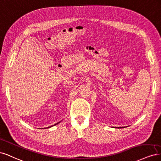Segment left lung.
Wrapping results in <instances>:
<instances>
[{
    "instance_id": "8db88e82",
    "label": "left lung",
    "mask_w": 161,
    "mask_h": 161,
    "mask_svg": "<svg viewBox=\"0 0 161 161\" xmlns=\"http://www.w3.org/2000/svg\"><path fill=\"white\" fill-rule=\"evenodd\" d=\"M120 128H121V127H120Z\"/></svg>"
}]
</instances>
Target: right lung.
<instances>
[{
    "instance_id": "right-lung-1",
    "label": "right lung",
    "mask_w": 161,
    "mask_h": 161,
    "mask_svg": "<svg viewBox=\"0 0 161 161\" xmlns=\"http://www.w3.org/2000/svg\"><path fill=\"white\" fill-rule=\"evenodd\" d=\"M59 123V122H58L57 124H54V125H56V124H58ZM49 127H51V126H49ZM49 127H48V128H49Z\"/></svg>"
}]
</instances>
